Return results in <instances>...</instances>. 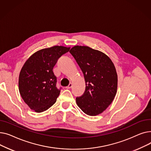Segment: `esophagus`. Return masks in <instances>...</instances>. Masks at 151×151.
I'll return each mask as SVG.
<instances>
[{"label": "esophagus", "instance_id": "esophagus-1", "mask_svg": "<svg viewBox=\"0 0 151 151\" xmlns=\"http://www.w3.org/2000/svg\"><path fill=\"white\" fill-rule=\"evenodd\" d=\"M71 87H72V84L70 83L69 85H68L67 87H66V88H67V89H70V88H71Z\"/></svg>", "mask_w": 151, "mask_h": 151}]
</instances>
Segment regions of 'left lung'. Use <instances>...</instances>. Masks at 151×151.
I'll list each match as a JSON object with an SVG mask.
<instances>
[{
  "label": "left lung",
  "instance_id": "1",
  "mask_svg": "<svg viewBox=\"0 0 151 151\" xmlns=\"http://www.w3.org/2000/svg\"><path fill=\"white\" fill-rule=\"evenodd\" d=\"M70 52L81 69L86 83L83 96L76 98L78 106L86 114L97 116L111 105L117 89V75L112 60L89 46H75Z\"/></svg>",
  "mask_w": 151,
  "mask_h": 151
}]
</instances>
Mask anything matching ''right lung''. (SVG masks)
I'll return each mask as SVG.
<instances>
[{"instance_id": "1", "label": "right lung", "mask_w": 151, "mask_h": 151, "mask_svg": "<svg viewBox=\"0 0 151 151\" xmlns=\"http://www.w3.org/2000/svg\"><path fill=\"white\" fill-rule=\"evenodd\" d=\"M70 47L54 46L39 50L26 61L19 76V91L23 100L36 113L49 109L56 101L60 90L53 67Z\"/></svg>"}]
</instances>
